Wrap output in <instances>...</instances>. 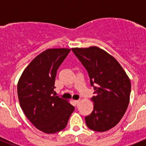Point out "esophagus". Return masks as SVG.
<instances>
[{
	"instance_id": "obj_1",
	"label": "esophagus",
	"mask_w": 146,
	"mask_h": 146,
	"mask_svg": "<svg viewBox=\"0 0 146 146\" xmlns=\"http://www.w3.org/2000/svg\"><path fill=\"white\" fill-rule=\"evenodd\" d=\"M74 103H75V104L77 106L80 103V100H74Z\"/></svg>"
}]
</instances>
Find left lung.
Segmentation results:
<instances>
[{
	"label": "left lung",
	"instance_id": "1",
	"mask_svg": "<svg viewBox=\"0 0 146 146\" xmlns=\"http://www.w3.org/2000/svg\"><path fill=\"white\" fill-rule=\"evenodd\" d=\"M72 52L88 73L94 87V110L85 117L90 129L105 131L114 127L126 112L131 93V82L126 72L113 56L96 47L73 48Z\"/></svg>",
	"mask_w": 146,
	"mask_h": 146
}]
</instances>
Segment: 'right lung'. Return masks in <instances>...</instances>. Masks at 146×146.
Here are the masks:
<instances>
[{"mask_svg": "<svg viewBox=\"0 0 146 146\" xmlns=\"http://www.w3.org/2000/svg\"><path fill=\"white\" fill-rule=\"evenodd\" d=\"M71 50L49 49L35 58L17 85L20 106L36 128L47 134L64 129L74 107L54 93L56 73Z\"/></svg>", "mask_w": 146, "mask_h": 146, "instance_id": "add662e5", "label": "right lung"}]
</instances>
